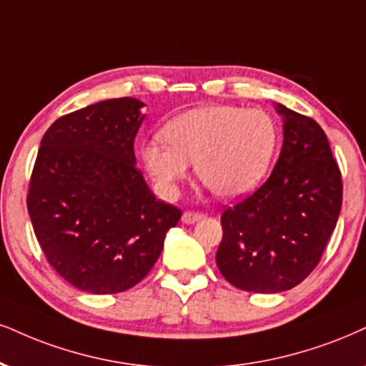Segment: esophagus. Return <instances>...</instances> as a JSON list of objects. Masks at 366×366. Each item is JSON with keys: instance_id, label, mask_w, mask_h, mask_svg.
<instances>
[{"instance_id": "1", "label": "esophagus", "mask_w": 366, "mask_h": 366, "mask_svg": "<svg viewBox=\"0 0 366 366\" xmlns=\"http://www.w3.org/2000/svg\"><path fill=\"white\" fill-rule=\"evenodd\" d=\"M204 217H205L204 212H192V210H188V212H184V214H183L182 220H183L184 224H195V222H198V220L204 219Z\"/></svg>"}]
</instances>
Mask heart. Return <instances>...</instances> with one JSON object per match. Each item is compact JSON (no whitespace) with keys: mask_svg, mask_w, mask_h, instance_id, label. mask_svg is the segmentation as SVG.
<instances>
[{"mask_svg":"<svg viewBox=\"0 0 366 366\" xmlns=\"http://www.w3.org/2000/svg\"><path fill=\"white\" fill-rule=\"evenodd\" d=\"M164 139H151L141 149L146 169L164 195L173 197L195 164L198 179L212 193L237 198L263 182L278 134L259 108L205 105L174 117Z\"/></svg>","mask_w":366,"mask_h":366,"instance_id":"heart-1","label":"heart"}]
</instances>
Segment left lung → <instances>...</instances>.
<instances>
[{"instance_id":"8db88e82","label":"left lung","mask_w":366,"mask_h":366,"mask_svg":"<svg viewBox=\"0 0 366 366\" xmlns=\"http://www.w3.org/2000/svg\"><path fill=\"white\" fill-rule=\"evenodd\" d=\"M283 146L269 178L224 210L215 261L231 285L278 293L307 278L326 249L342 204L340 166L310 117L278 105Z\"/></svg>"}]
</instances>
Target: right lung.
Segmentation results:
<instances>
[{"mask_svg":"<svg viewBox=\"0 0 366 366\" xmlns=\"http://www.w3.org/2000/svg\"><path fill=\"white\" fill-rule=\"evenodd\" d=\"M142 107L129 97L94 103L62 115L40 141L26 209L45 258L83 292L137 285L182 219L135 166Z\"/></svg>","mask_w":366,"mask_h":366,"instance_id":"add662e5","label":"right lung"}]
</instances>
